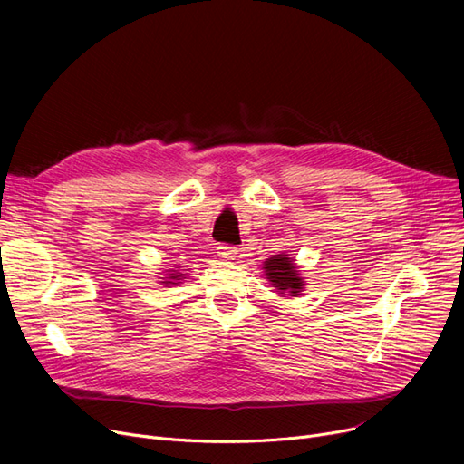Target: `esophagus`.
Here are the masks:
<instances>
[{"label":"esophagus","instance_id":"esophagus-1","mask_svg":"<svg viewBox=\"0 0 464 464\" xmlns=\"http://www.w3.org/2000/svg\"><path fill=\"white\" fill-rule=\"evenodd\" d=\"M237 254H238V248H235V246H226V245L218 246V256L224 259H235Z\"/></svg>","mask_w":464,"mask_h":464}]
</instances>
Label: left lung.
Returning a JSON list of instances; mask_svg holds the SVG:
<instances>
[{"instance_id": "left-lung-1", "label": "left lung", "mask_w": 464, "mask_h": 464, "mask_svg": "<svg viewBox=\"0 0 464 464\" xmlns=\"http://www.w3.org/2000/svg\"><path fill=\"white\" fill-rule=\"evenodd\" d=\"M263 269H265L266 280H269L280 294L297 297L301 295L303 287L306 285L297 271V265L294 263V259L287 257V254H278L275 257H269L265 261Z\"/></svg>"}]
</instances>
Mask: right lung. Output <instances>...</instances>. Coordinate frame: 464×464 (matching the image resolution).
Segmentation results:
<instances>
[{
	"mask_svg": "<svg viewBox=\"0 0 464 464\" xmlns=\"http://www.w3.org/2000/svg\"><path fill=\"white\" fill-rule=\"evenodd\" d=\"M186 275H182V273H177V271H169V275L165 276V280L161 282V284H167V285H175V284H179V280H182Z\"/></svg>",
	"mask_w": 464,
	"mask_h": 464,
	"instance_id": "1",
	"label": "right lung"
}]
</instances>
